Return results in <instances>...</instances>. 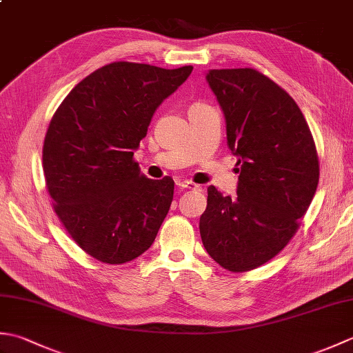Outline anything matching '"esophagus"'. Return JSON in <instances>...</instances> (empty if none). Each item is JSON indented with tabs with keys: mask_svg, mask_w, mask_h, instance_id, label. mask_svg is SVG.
<instances>
[{
	"mask_svg": "<svg viewBox=\"0 0 353 353\" xmlns=\"http://www.w3.org/2000/svg\"><path fill=\"white\" fill-rule=\"evenodd\" d=\"M177 186H181L182 190H200V186L191 181H177Z\"/></svg>",
	"mask_w": 353,
	"mask_h": 353,
	"instance_id": "obj_1",
	"label": "esophagus"
}]
</instances>
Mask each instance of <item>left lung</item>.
<instances>
[{
  "label": "left lung",
  "mask_w": 353,
  "mask_h": 353,
  "mask_svg": "<svg viewBox=\"0 0 353 353\" xmlns=\"http://www.w3.org/2000/svg\"><path fill=\"white\" fill-rule=\"evenodd\" d=\"M206 80L226 119L239 176L234 199L208 188L201 241L221 267L249 272L274 258L299 229L317 190V150L296 101L264 74L211 70Z\"/></svg>",
  "instance_id": "1"
}]
</instances>
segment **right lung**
Segmentation results:
<instances>
[{"label": "right lung", "mask_w": 353, "mask_h": 353, "mask_svg": "<svg viewBox=\"0 0 353 353\" xmlns=\"http://www.w3.org/2000/svg\"><path fill=\"white\" fill-rule=\"evenodd\" d=\"M191 71L109 63L74 86L51 118L42 165L52 206L79 247L104 264L144 253L168 214L174 182L145 177L133 152Z\"/></svg>", "instance_id": "1"}]
</instances>
